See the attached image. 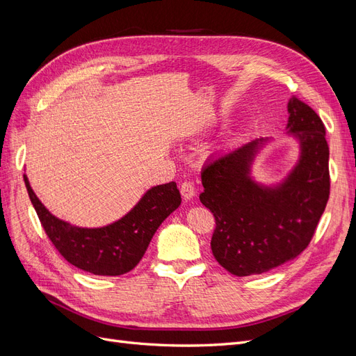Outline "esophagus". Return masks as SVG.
Listing matches in <instances>:
<instances>
[{
	"label": "esophagus",
	"instance_id": "1",
	"mask_svg": "<svg viewBox=\"0 0 356 356\" xmlns=\"http://www.w3.org/2000/svg\"><path fill=\"white\" fill-rule=\"evenodd\" d=\"M180 192H181V197L185 200H192L195 197V186L191 181H183L180 186Z\"/></svg>",
	"mask_w": 356,
	"mask_h": 356
}]
</instances>
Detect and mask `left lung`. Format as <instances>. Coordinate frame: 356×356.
<instances>
[{"label":"left lung","mask_w":356,"mask_h":356,"mask_svg":"<svg viewBox=\"0 0 356 356\" xmlns=\"http://www.w3.org/2000/svg\"><path fill=\"white\" fill-rule=\"evenodd\" d=\"M285 136L299 156L281 180L263 183L254 161L270 139L260 137L209 159L201 171L200 201L216 219L214 259L236 277L259 275L299 256L311 243L330 195L328 145L316 112L289 100Z\"/></svg>","instance_id":"obj_1"}]
</instances>
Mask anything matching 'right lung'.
<instances>
[{"label":"right lung","mask_w":356,"mask_h":356,"mask_svg":"<svg viewBox=\"0 0 356 356\" xmlns=\"http://www.w3.org/2000/svg\"><path fill=\"white\" fill-rule=\"evenodd\" d=\"M24 180L44 231L59 253L75 268L103 277H118L136 268L159 225L181 202L177 185L170 181L147 189L121 219L99 227H81L51 214L32 191L26 175Z\"/></svg>","instance_id":"add662e5"}]
</instances>
